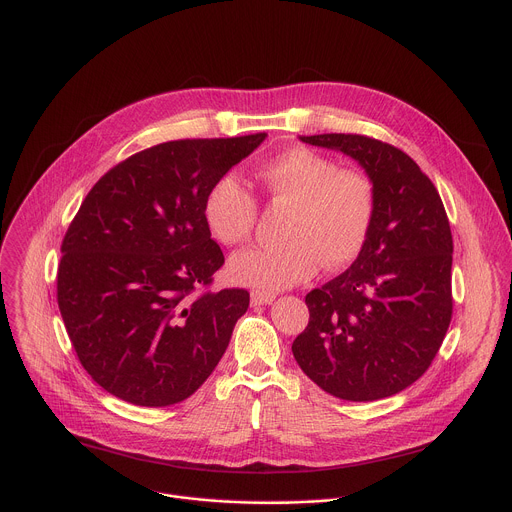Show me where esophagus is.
<instances>
[{
    "label": "esophagus",
    "instance_id": "34e87169",
    "mask_svg": "<svg viewBox=\"0 0 512 512\" xmlns=\"http://www.w3.org/2000/svg\"><path fill=\"white\" fill-rule=\"evenodd\" d=\"M274 294L272 292H260V290H256V292H252V304L254 306H266V304H272L274 302Z\"/></svg>",
    "mask_w": 512,
    "mask_h": 512
}]
</instances>
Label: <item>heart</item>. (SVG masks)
Segmentation results:
<instances>
[{"instance_id":"1","label":"heart","mask_w":512,"mask_h":512,"mask_svg":"<svg viewBox=\"0 0 512 512\" xmlns=\"http://www.w3.org/2000/svg\"><path fill=\"white\" fill-rule=\"evenodd\" d=\"M256 178L270 206L288 208L284 242L236 254L228 264L236 284L276 292L306 280L320 264L340 270L360 256L376 218L374 184L364 172L294 146L264 162ZM202 214L220 244L240 246L256 228L258 204L234 174H224L210 186Z\"/></svg>"}]
</instances>
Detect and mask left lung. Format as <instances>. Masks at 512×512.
Masks as SVG:
<instances>
[{"label": "left lung", "instance_id": "1", "mask_svg": "<svg viewBox=\"0 0 512 512\" xmlns=\"http://www.w3.org/2000/svg\"><path fill=\"white\" fill-rule=\"evenodd\" d=\"M354 158L374 184L376 218L352 266L306 294L308 326L292 344L328 394L368 402L416 382L452 318V234L430 178L402 150L360 134L302 136Z\"/></svg>", "mask_w": 512, "mask_h": 512}]
</instances>
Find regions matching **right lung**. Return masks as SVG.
Listing matches in <instances>:
<instances>
[{"label": "right lung", "instance_id": "add662e5", "mask_svg": "<svg viewBox=\"0 0 512 512\" xmlns=\"http://www.w3.org/2000/svg\"><path fill=\"white\" fill-rule=\"evenodd\" d=\"M264 138L158 144L114 166L82 202L62 242L58 306L82 366L110 394L170 406L220 362L250 294H196L224 264L202 206Z\"/></svg>", "mask_w": 512, "mask_h": 512}]
</instances>
